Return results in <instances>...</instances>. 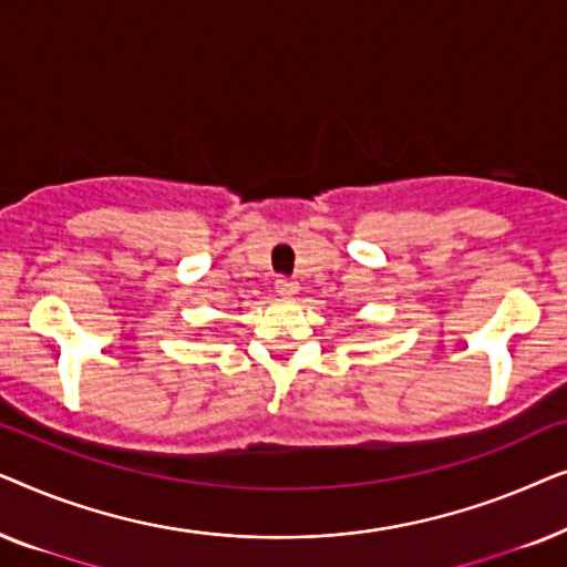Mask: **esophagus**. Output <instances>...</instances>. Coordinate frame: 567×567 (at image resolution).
I'll list each match as a JSON object with an SVG mask.
<instances>
[{
    "label": "esophagus",
    "mask_w": 567,
    "mask_h": 567,
    "mask_svg": "<svg viewBox=\"0 0 567 567\" xmlns=\"http://www.w3.org/2000/svg\"><path fill=\"white\" fill-rule=\"evenodd\" d=\"M276 291L281 293V297H293V293L299 291V284L291 281V278H276Z\"/></svg>",
    "instance_id": "1"
}]
</instances>
